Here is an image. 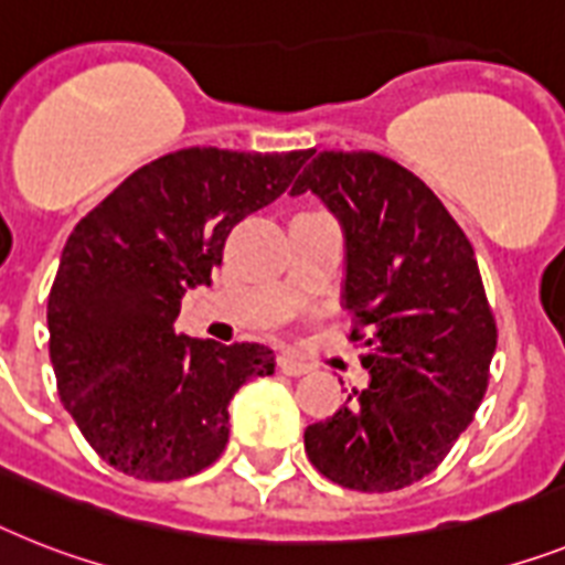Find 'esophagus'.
<instances>
[{
	"label": "esophagus",
	"mask_w": 565,
	"mask_h": 565,
	"mask_svg": "<svg viewBox=\"0 0 565 565\" xmlns=\"http://www.w3.org/2000/svg\"><path fill=\"white\" fill-rule=\"evenodd\" d=\"M277 370L282 372V375H288V377H297V375H306L311 366H309V363L297 361V358H291V355H279L277 358Z\"/></svg>",
	"instance_id": "34e87169"
}]
</instances>
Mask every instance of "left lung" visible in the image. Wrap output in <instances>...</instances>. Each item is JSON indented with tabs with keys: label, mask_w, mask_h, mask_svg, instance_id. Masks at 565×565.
<instances>
[{
	"label": "left lung",
	"mask_w": 565,
	"mask_h": 565,
	"mask_svg": "<svg viewBox=\"0 0 565 565\" xmlns=\"http://www.w3.org/2000/svg\"><path fill=\"white\" fill-rule=\"evenodd\" d=\"M306 190L343 227V309L370 370L366 390L306 427V454L343 488L401 491L439 468L488 390L497 320L473 245L439 195L377 152H320L291 195Z\"/></svg>",
	"instance_id": "1"
}]
</instances>
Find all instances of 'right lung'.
Instances as JSON below:
<instances>
[{
    "mask_svg": "<svg viewBox=\"0 0 565 565\" xmlns=\"http://www.w3.org/2000/svg\"><path fill=\"white\" fill-rule=\"evenodd\" d=\"M315 149L190 147L135 170L77 222L49 294L57 393L95 454L126 477H193L227 445V404L271 375V349L175 332L242 218L286 193Z\"/></svg>",
    "mask_w": 565,
    "mask_h": 565,
    "instance_id": "right-lung-1",
    "label": "right lung"
}]
</instances>
